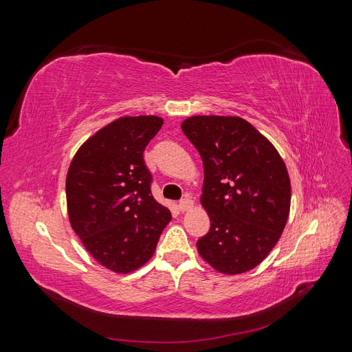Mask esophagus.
<instances>
[{
    "label": "esophagus",
    "mask_w": 352,
    "mask_h": 352,
    "mask_svg": "<svg viewBox=\"0 0 352 352\" xmlns=\"http://www.w3.org/2000/svg\"><path fill=\"white\" fill-rule=\"evenodd\" d=\"M192 207H194V201L190 199V198H184L182 201L179 202L180 211H188V210H190Z\"/></svg>",
    "instance_id": "esophagus-1"
}]
</instances>
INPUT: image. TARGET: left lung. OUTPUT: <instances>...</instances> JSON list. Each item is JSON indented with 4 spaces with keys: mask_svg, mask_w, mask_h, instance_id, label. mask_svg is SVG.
Instances as JSON below:
<instances>
[{
    "mask_svg": "<svg viewBox=\"0 0 352 352\" xmlns=\"http://www.w3.org/2000/svg\"><path fill=\"white\" fill-rule=\"evenodd\" d=\"M204 164L201 206L211 221L197 242L219 273L250 272L278 243L291 210V180L274 145L238 116H192L180 124Z\"/></svg>",
    "mask_w": 352,
    "mask_h": 352,
    "instance_id": "left-lung-1",
    "label": "left lung"
}]
</instances>
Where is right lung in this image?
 I'll return each instance as SVG.
<instances>
[{"label":"right lung","instance_id":"right-lung-1","mask_svg":"<svg viewBox=\"0 0 352 352\" xmlns=\"http://www.w3.org/2000/svg\"><path fill=\"white\" fill-rule=\"evenodd\" d=\"M163 119L124 116L105 124L74 154L66 199L72 229L94 260L114 273L150 261L172 212L151 194L144 151Z\"/></svg>","mask_w":352,"mask_h":352}]
</instances>
